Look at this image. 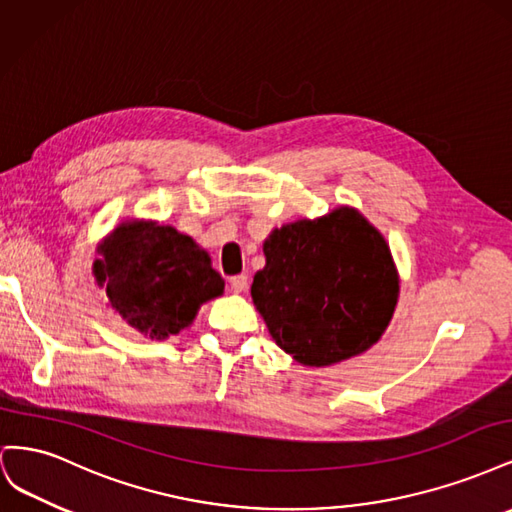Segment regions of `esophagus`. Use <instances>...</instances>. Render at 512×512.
Returning a JSON list of instances; mask_svg holds the SVG:
<instances>
[{
    "mask_svg": "<svg viewBox=\"0 0 512 512\" xmlns=\"http://www.w3.org/2000/svg\"><path fill=\"white\" fill-rule=\"evenodd\" d=\"M228 284H230L232 292L239 294V292H243L247 288V275H232Z\"/></svg>",
    "mask_w": 512,
    "mask_h": 512,
    "instance_id": "34e87169",
    "label": "esophagus"
}]
</instances>
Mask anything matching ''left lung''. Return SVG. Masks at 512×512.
Segmentation results:
<instances>
[{
  "label": "left lung",
  "instance_id": "1",
  "mask_svg": "<svg viewBox=\"0 0 512 512\" xmlns=\"http://www.w3.org/2000/svg\"><path fill=\"white\" fill-rule=\"evenodd\" d=\"M252 299L275 344L324 367L365 352L393 318L399 277L389 245L363 215L339 207L275 228Z\"/></svg>",
  "mask_w": 512,
  "mask_h": 512
}]
</instances>
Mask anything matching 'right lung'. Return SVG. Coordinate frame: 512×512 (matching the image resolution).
I'll use <instances>...</instances> for the list:
<instances>
[{
    "instance_id": "add662e5",
    "label": "right lung",
    "mask_w": 512,
    "mask_h": 512,
    "mask_svg": "<svg viewBox=\"0 0 512 512\" xmlns=\"http://www.w3.org/2000/svg\"><path fill=\"white\" fill-rule=\"evenodd\" d=\"M94 277L130 327L166 339L190 327L198 307L224 292L209 254L173 226L123 222L98 245Z\"/></svg>"
}]
</instances>
